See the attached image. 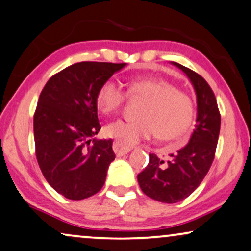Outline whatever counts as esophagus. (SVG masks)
<instances>
[{
	"label": "esophagus",
	"instance_id": "obj_1",
	"mask_svg": "<svg viewBox=\"0 0 251 251\" xmlns=\"http://www.w3.org/2000/svg\"><path fill=\"white\" fill-rule=\"evenodd\" d=\"M129 151H131V148L127 147V146H124L117 141L113 142V151H115L117 156H123V155L127 154Z\"/></svg>",
	"mask_w": 251,
	"mask_h": 251
}]
</instances>
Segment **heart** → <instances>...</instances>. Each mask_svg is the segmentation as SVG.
Returning a JSON list of instances; mask_svg holds the SVG:
<instances>
[{"label":"heart","mask_w":251,"mask_h":251,"mask_svg":"<svg viewBox=\"0 0 251 251\" xmlns=\"http://www.w3.org/2000/svg\"><path fill=\"white\" fill-rule=\"evenodd\" d=\"M144 100L138 111V119L116 120L105 126V134L123 145L151 138L156 133L160 140L178 139L192 122L193 100L170 82L156 77H136L128 82L127 93L113 81H104L98 88L97 105L105 115L122 109L126 98Z\"/></svg>","instance_id":"heart-1"}]
</instances>
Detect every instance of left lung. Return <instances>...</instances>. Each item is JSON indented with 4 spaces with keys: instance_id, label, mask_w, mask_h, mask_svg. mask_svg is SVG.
Masks as SVG:
<instances>
[{
    "instance_id": "8db88e82",
    "label": "left lung",
    "mask_w": 251,
    "mask_h": 251,
    "mask_svg": "<svg viewBox=\"0 0 251 251\" xmlns=\"http://www.w3.org/2000/svg\"><path fill=\"white\" fill-rule=\"evenodd\" d=\"M189 76L197 94V124L189 144L168 161L149 154L148 166L138 175L142 192L155 201L175 204L188 198L213 162L220 133L221 116L215 95L204 77L174 62Z\"/></svg>"
}]
</instances>
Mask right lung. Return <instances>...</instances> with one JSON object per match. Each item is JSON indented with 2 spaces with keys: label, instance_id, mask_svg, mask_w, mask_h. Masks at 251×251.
Returning a JSON list of instances; mask_svg holds the SVG:
<instances>
[{
  "label": "right lung",
  "instance_id": "1",
  "mask_svg": "<svg viewBox=\"0 0 251 251\" xmlns=\"http://www.w3.org/2000/svg\"><path fill=\"white\" fill-rule=\"evenodd\" d=\"M126 63L77 62L56 73L41 90L33 116L38 164L56 192L72 201L103 188L116 155L112 139L100 132L96 95L104 81Z\"/></svg>",
  "mask_w": 251,
  "mask_h": 251
}]
</instances>
